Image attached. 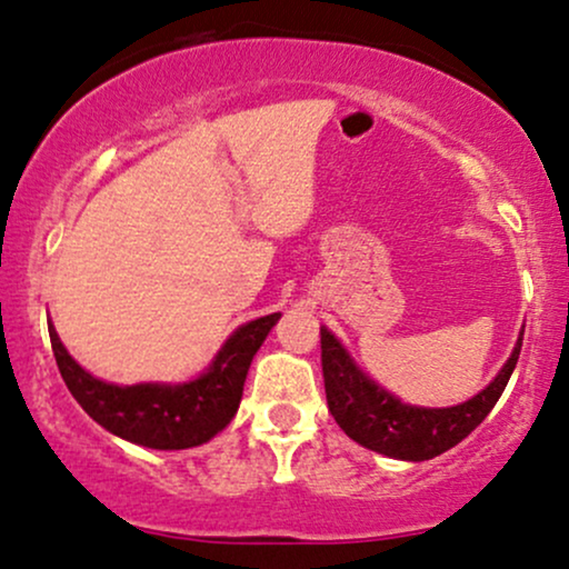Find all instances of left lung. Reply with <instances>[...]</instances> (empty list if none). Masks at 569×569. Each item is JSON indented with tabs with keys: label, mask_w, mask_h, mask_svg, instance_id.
I'll return each instance as SVG.
<instances>
[{
	"label": "left lung",
	"mask_w": 569,
	"mask_h": 569,
	"mask_svg": "<svg viewBox=\"0 0 569 569\" xmlns=\"http://www.w3.org/2000/svg\"><path fill=\"white\" fill-rule=\"evenodd\" d=\"M522 333L509 360L482 392L450 408L408 406L400 397L379 387L352 360L347 347L320 326V350H323V379L328 410L345 429L347 437L376 453L400 458V461H429V458L456 448L485 421L498 397L503 395L522 350Z\"/></svg>",
	"instance_id": "1"
}]
</instances>
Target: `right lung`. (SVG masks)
<instances>
[{"label": "right lung", "mask_w": 569, "mask_h": 569, "mask_svg": "<svg viewBox=\"0 0 569 569\" xmlns=\"http://www.w3.org/2000/svg\"><path fill=\"white\" fill-rule=\"evenodd\" d=\"M280 312L249 320L224 339L214 360L196 379L167 385H111L92 376L68 355L50 323V341L68 392L102 429L153 450H184L209 442L232 421L243 397L251 360Z\"/></svg>", "instance_id": "right-lung-1"}]
</instances>
